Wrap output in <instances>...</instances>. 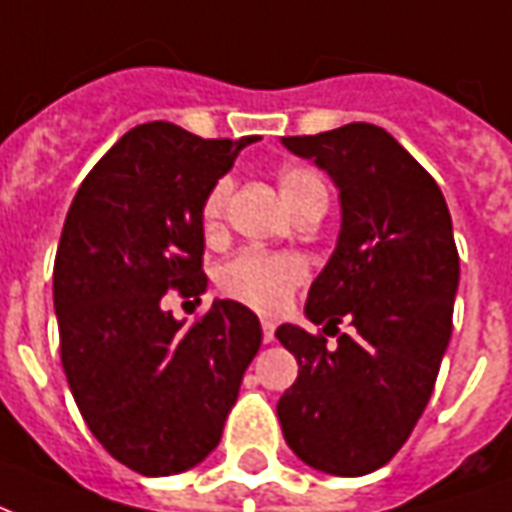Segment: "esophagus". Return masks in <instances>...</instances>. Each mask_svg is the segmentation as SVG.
<instances>
[{
  "mask_svg": "<svg viewBox=\"0 0 512 512\" xmlns=\"http://www.w3.org/2000/svg\"><path fill=\"white\" fill-rule=\"evenodd\" d=\"M260 326H263V340H266V343H274V329H277V323L271 321V318H263Z\"/></svg>",
  "mask_w": 512,
  "mask_h": 512,
  "instance_id": "obj_1",
  "label": "esophagus"
}]
</instances>
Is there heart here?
I'll return each mask as SVG.
<instances>
[{
	"label": "heart",
	"mask_w": 512,
	"mask_h": 512,
	"mask_svg": "<svg viewBox=\"0 0 512 512\" xmlns=\"http://www.w3.org/2000/svg\"><path fill=\"white\" fill-rule=\"evenodd\" d=\"M279 197L293 213L312 197H326L323 180L307 167H288L279 172ZM230 183L219 180L202 205V227L216 235L222 230L224 205H227ZM304 279V263L290 255H266V252H241L219 268V288L238 304L252 310L277 312L288 304L290 293Z\"/></svg>",
	"instance_id": "b5f03b06"
}]
</instances>
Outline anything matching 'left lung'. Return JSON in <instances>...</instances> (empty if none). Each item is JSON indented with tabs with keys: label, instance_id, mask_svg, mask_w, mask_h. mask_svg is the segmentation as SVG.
Segmentation results:
<instances>
[{
	"label": "left lung",
	"instance_id": "left-lung-1",
	"mask_svg": "<svg viewBox=\"0 0 512 512\" xmlns=\"http://www.w3.org/2000/svg\"><path fill=\"white\" fill-rule=\"evenodd\" d=\"M340 194V233L315 277L304 315L329 348L282 323L277 340L299 359L279 397L288 447L318 472L362 477L392 461L428 406L450 345L461 263L444 194L392 134L348 123L326 134L282 136Z\"/></svg>",
	"mask_w": 512,
	"mask_h": 512
}]
</instances>
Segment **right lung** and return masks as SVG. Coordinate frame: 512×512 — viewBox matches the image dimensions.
I'll list each match as a JSON object with an SVG mask.
<instances>
[{
    "label": "right lung",
    "instance_id": "obj_1",
    "mask_svg": "<svg viewBox=\"0 0 512 512\" xmlns=\"http://www.w3.org/2000/svg\"><path fill=\"white\" fill-rule=\"evenodd\" d=\"M257 136L131 128L84 178L54 260V315L73 400L106 452L145 477L180 474L222 439L263 329L233 299L194 326L167 290L200 296L211 189Z\"/></svg>",
    "mask_w": 512,
    "mask_h": 512
}]
</instances>
